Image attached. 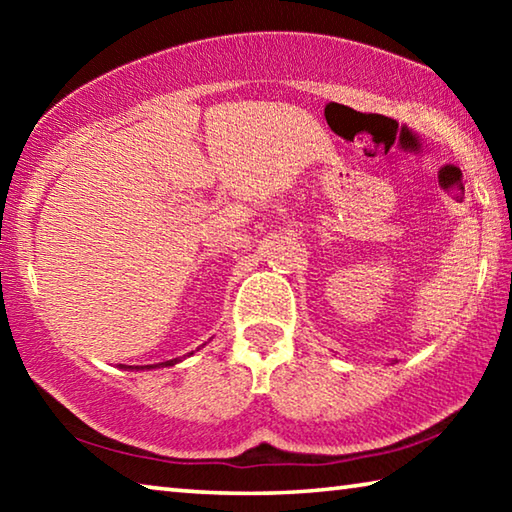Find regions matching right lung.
<instances>
[{
  "label": "right lung",
  "instance_id": "right-lung-1",
  "mask_svg": "<svg viewBox=\"0 0 512 512\" xmlns=\"http://www.w3.org/2000/svg\"><path fill=\"white\" fill-rule=\"evenodd\" d=\"M189 354H194V352H189ZM178 361H183V359H171V361H164V363H155V366H146V368H149V370H153V368H164V366H176V363ZM128 368H131V366H128ZM131 370H144V368H140V366H135V368H131Z\"/></svg>",
  "mask_w": 512,
  "mask_h": 512
}]
</instances>
